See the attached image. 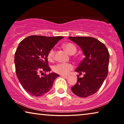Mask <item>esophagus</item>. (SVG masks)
I'll list each match as a JSON object with an SVG mask.
<instances>
[{"label": "esophagus", "instance_id": "1", "mask_svg": "<svg viewBox=\"0 0 124 124\" xmlns=\"http://www.w3.org/2000/svg\"><path fill=\"white\" fill-rule=\"evenodd\" d=\"M60 76H62V77L65 78H68L69 77V76H64V75H62V74H61Z\"/></svg>", "mask_w": 124, "mask_h": 124}]
</instances>
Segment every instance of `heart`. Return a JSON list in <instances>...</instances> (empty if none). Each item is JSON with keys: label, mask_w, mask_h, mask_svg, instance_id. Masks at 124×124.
<instances>
[{"label": "heart", "mask_w": 124, "mask_h": 124, "mask_svg": "<svg viewBox=\"0 0 124 124\" xmlns=\"http://www.w3.org/2000/svg\"><path fill=\"white\" fill-rule=\"evenodd\" d=\"M66 51L71 55H73L77 51V48L73 44L71 43H67L64 45ZM55 55V49L51 48L47 54V59L49 61L54 60ZM73 69V65L70 63L65 62H59L54 67V70L56 73L61 74H68L70 70Z\"/></svg>", "instance_id": "b5f03b06"}]
</instances>
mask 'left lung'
I'll return each instance as SVG.
<instances>
[{
    "instance_id": "obj_1",
    "label": "left lung",
    "mask_w": 124,
    "mask_h": 124,
    "mask_svg": "<svg viewBox=\"0 0 124 124\" xmlns=\"http://www.w3.org/2000/svg\"><path fill=\"white\" fill-rule=\"evenodd\" d=\"M70 40L82 49L85 58L80 62L76 72L77 82L71 88L72 92L78 96L86 98L98 91L107 76L109 54L104 44L97 39L89 37H69Z\"/></svg>"
}]
</instances>
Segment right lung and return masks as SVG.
Wrapping results in <instances>:
<instances>
[{
    "instance_id": "add662e5",
    "label": "right lung",
    "mask_w": 124,
    "mask_h": 124,
    "mask_svg": "<svg viewBox=\"0 0 124 124\" xmlns=\"http://www.w3.org/2000/svg\"><path fill=\"white\" fill-rule=\"evenodd\" d=\"M62 38L61 36L30 35L18 45L15 54L16 73L23 89L31 96L46 94L59 77L55 73L46 74L44 72L51 71L47 61L48 51Z\"/></svg>"
}]
</instances>
